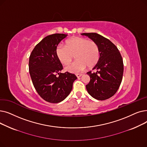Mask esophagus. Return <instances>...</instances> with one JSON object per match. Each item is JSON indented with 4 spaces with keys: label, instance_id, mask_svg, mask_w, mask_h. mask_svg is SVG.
Masks as SVG:
<instances>
[{
    "label": "esophagus",
    "instance_id": "obj_1",
    "mask_svg": "<svg viewBox=\"0 0 147 147\" xmlns=\"http://www.w3.org/2000/svg\"><path fill=\"white\" fill-rule=\"evenodd\" d=\"M76 77H77V78H80V77H81V76H82V74H76Z\"/></svg>",
    "mask_w": 147,
    "mask_h": 147
}]
</instances>
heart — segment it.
<instances>
[{
	"label": "heart",
	"mask_w": 147,
	"mask_h": 147,
	"mask_svg": "<svg viewBox=\"0 0 147 147\" xmlns=\"http://www.w3.org/2000/svg\"><path fill=\"white\" fill-rule=\"evenodd\" d=\"M55 53L62 64L68 65L75 57L76 60L66 67L67 71L79 73L87 66H95L100 59L99 47L96 42L83 37H73L66 41V45H59Z\"/></svg>",
	"instance_id": "1"
}]
</instances>
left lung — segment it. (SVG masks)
Instances as JSON below:
<instances>
[{"mask_svg": "<svg viewBox=\"0 0 147 147\" xmlns=\"http://www.w3.org/2000/svg\"><path fill=\"white\" fill-rule=\"evenodd\" d=\"M98 45L100 59L93 70L87 74L90 81L86 88L94 99L104 100L110 98L117 92L121 84L123 75V61L117 47L108 39L96 33H84Z\"/></svg>", "mask_w": 147, "mask_h": 147, "instance_id": "left-lung-1", "label": "left lung"}]
</instances>
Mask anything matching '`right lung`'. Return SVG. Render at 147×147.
<instances>
[{
  "label": "right lung",
  "mask_w": 147,
  "mask_h": 147,
  "mask_svg": "<svg viewBox=\"0 0 147 147\" xmlns=\"http://www.w3.org/2000/svg\"><path fill=\"white\" fill-rule=\"evenodd\" d=\"M66 36L63 33L46 36L34 48L29 57V73L34 87L42 98L50 103L63 100L71 93L73 83L77 78L75 74L68 72L60 73L63 66L55 50Z\"/></svg>",
  "instance_id": "1"
}]
</instances>
